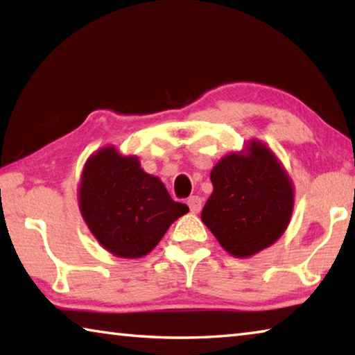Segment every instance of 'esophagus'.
<instances>
[{"label":"esophagus","instance_id":"34e87169","mask_svg":"<svg viewBox=\"0 0 355 355\" xmlns=\"http://www.w3.org/2000/svg\"><path fill=\"white\" fill-rule=\"evenodd\" d=\"M188 207L191 209V213L197 214L202 209V199L199 196H191L188 199Z\"/></svg>","mask_w":355,"mask_h":355}]
</instances>
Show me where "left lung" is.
I'll return each instance as SVG.
<instances>
[{
	"label": "left lung",
	"instance_id": "1",
	"mask_svg": "<svg viewBox=\"0 0 355 355\" xmlns=\"http://www.w3.org/2000/svg\"><path fill=\"white\" fill-rule=\"evenodd\" d=\"M245 148L213 167V194L202 209L203 224L236 258L255 255L277 241L294 207L293 182L277 156L255 139Z\"/></svg>",
	"mask_w": 355,
	"mask_h": 355
}]
</instances>
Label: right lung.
<instances>
[{"instance_id": "obj_1", "label": "right lung", "mask_w": 355, "mask_h": 355, "mask_svg": "<svg viewBox=\"0 0 355 355\" xmlns=\"http://www.w3.org/2000/svg\"><path fill=\"white\" fill-rule=\"evenodd\" d=\"M78 202L92 235L120 258L147 255L172 222L189 211L172 200L158 177L141 169L136 156H122L114 147L86 161Z\"/></svg>"}]
</instances>
